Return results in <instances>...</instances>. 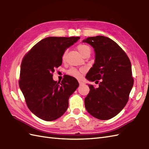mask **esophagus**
<instances>
[{
  "instance_id": "esophagus-1",
  "label": "esophagus",
  "mask_w": 149,
  "mask_h": 149,
  "mask_svg": "<svg viewBox=\"0 0 149 149\" xmlns=\"http://www.w3.org/2000/svg\"><path fill=\"white\" fill-rule=\"evenodd\" d=\"M79 85H80V86H81V85H83V82H81V81H79Z\"/></svg>"
}]
</instances>
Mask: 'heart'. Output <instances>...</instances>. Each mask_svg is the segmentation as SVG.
Wrapping results in <instances>:
<instances>
[{
    "instance_id": "obj_1",
    "label": "heart",
    "mask_w": 149,
    "mask_h": 149,
    "mask_svg": "<svg viewBox=\"0 0 149 149\" xmlns=\"http://www.w3.org/2000/svg\"><path fill=\"white\" fill-rule=\"evenodd\" d=\"M77 49L83 57L86 55L90 56L91 53V48L88 45H86V44H79V45H78L77 46ZM66 55V51H65L64 53H63V54L62 56L63 61H64L65 59ZM82 72H83V71H79L75 68H71L69 70H68L67 74L74 77L79 78L81 76Z\"/></svg>"
}]
</instances>
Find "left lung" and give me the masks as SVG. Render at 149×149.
<instances>
[{
    "mask_svg": "<svg viewBox=\"0 0 149 149\" xmlns=\"http://www.w3.org/2000/svg\"><path fill=\"white\" fill-rule=\"evenodd\" d=\"M93 47L95 59L86 75L99 87L89 84L84 99L87 111L99 120H109L121 111L129 100L133 86L131 61L118 44L103 36L89 37L83 41Z\"/></svg>",
    "mask_w": 149,
    "mask_h": 149,
    "instance_id": "obj_1",
    "label": "left lung"
}]
</instances>
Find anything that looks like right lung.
I'll return each instance as SVG.
<instances>
[{
	"label": "right lung",
	"instance_id": "add662e5",
	"mask_svg": "<svg viewBox=\"0 0 149 149\" xmlns=\"http://www.w3.org/2000/svg\"><path fill=\"white\" fill-rule=\"evenodd\" d=\"M79 37H48L37 43L21 63L19 86L28 108L45 121L59 118L67 110L68 99L76 90V79L66 75L61 83L52 73L62 64L65 50Z\"/></svg>",
	"mask_w": 149,
	"mask_h": 149
}]
</instances>
